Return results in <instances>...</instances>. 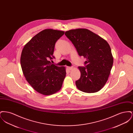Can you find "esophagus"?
<instances>
[{
	"label": "esophagus",
	"instance_id": "esophagus-1",
	"mask_svg": "<svg viewBox=\"0 0 133 133\" xmlns=\"http://www.w3.org/2000/svg\"><path fill=\"white\" fill-rule=\"evenodd\" d=\"M67 69L69 70H71L73 68V67H67Z\"/></svg>",
	"mask_w": 133,
	"mask_h": 133
}]
</instances>
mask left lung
<instances>
[{"mask_svg": "<svg viewBox=\"0 0 133 133\" xmlns=\"http://www.w3.org/2000/svg\"><path fill=\"white\" fill-rule=\"evenodd\" d=\"M79 56L86 59L85 66H79L81 73L76 81L77 87L85 93L100 90L107 81L113 64L111 49L107 42L87 29H76L65 32Z\"/></svg>", "mask_w": 133, "mask_h": 133, "instance_id": "obj_1", "label": "left lung"}]
</instances>
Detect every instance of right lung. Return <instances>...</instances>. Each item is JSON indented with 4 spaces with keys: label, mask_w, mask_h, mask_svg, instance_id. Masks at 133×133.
<instances>
[{
    "label": "right lung",
    "mask_w": 133,
    "mask_h": 133,
    "mask_svg": "<svg viewBox=\"0 0 133 133\" xmlns=\"http://www.w3.org/2000/svg\"><path fill=\"white\" fill-rule=\"evenodd\" d=\"M65 32L47 29L40 32L24 46L20 64L26 80L37 92L52 95L60 90L66 76L64 66L51 63L57 40Z\"/></svg>",
    "instance_id": "1"
}]
</instances>
